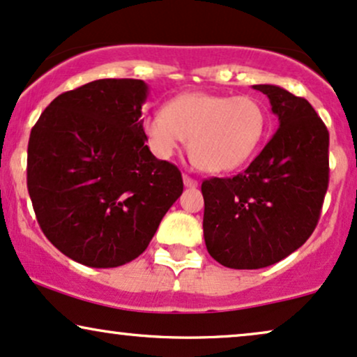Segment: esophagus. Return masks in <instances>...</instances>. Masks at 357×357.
Masks as SVG:
<instances>
[{
	"mask_svg": "<svg viewBox=\"0 0 357 357\" xmlns=\"http://www.w3.org/2000/svg\"><path fill=\"white\" fill-rule=\"evenodd\" d=\"M183 185H185L187 188H195L197 185H199V182H197V180H193L192 177H188V175H183Z\"/></svg>",
	"mask_w": 357,
	"mask_h": 357,
	"instance_id": "34e87169",
	"label": "esophagus"
}]
</instances>
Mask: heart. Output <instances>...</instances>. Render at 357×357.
<instances>
[{
	"label": "heart",
	"instance_id": "obj_1",
	"mask_svg": "<svg viewBox=\"0 0 357 357\" xmlns=\"http://www.w3.org/2000/svg\"><path fill=\"white\" fill-rule=\"evenodd\" d=\"M268 126L266 111L252 96L188 92L153 111L144 132L153 155L169 160L188 140V152L205 172H230L253 157Z\"/></svg>",
	"mask_w": 357,
	"mask_h": 357
}]
</instances>
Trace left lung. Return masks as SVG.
<instances>
[{
    "label": "left lung",
    "instance_id": "left-lung-1",
    "mask_svg": "<svg viewBox=\"0 0 357 357\" xmlns=\"http://www.w3.org/2000/svg\"><path fill=\"white\" fill-rule=\"evenodd\" d=\"M253 89L270 99L278 129L245 172L202 183L206 250L235 270L275 265L300 248L329 182V132L313 105L280 86Z\"/></svg>",
    "mask_w": 357,
    "mask_h": 357
}]
</instances>
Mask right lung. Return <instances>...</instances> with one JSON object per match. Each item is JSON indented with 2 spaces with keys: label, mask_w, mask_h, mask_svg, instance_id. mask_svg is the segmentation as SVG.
<instances>
[{
  "label": "right lung",
  "mask_w": 357,
  "mask_h": 357,
  "mask_svg": "<svg viewBox=\"0 0 357 357\" xmlns=\"http://www.w3.org/2000/svg\"><path fill=\"white\" fill-rule=\"evenodd\" d=\"M140 79L57 96L33 127L28 192L47 240L74 261L116 268L144 253L182 195V174L145 145Z\"/></svg>",
  "instance_id": "obj_1"
}]
</instances>
